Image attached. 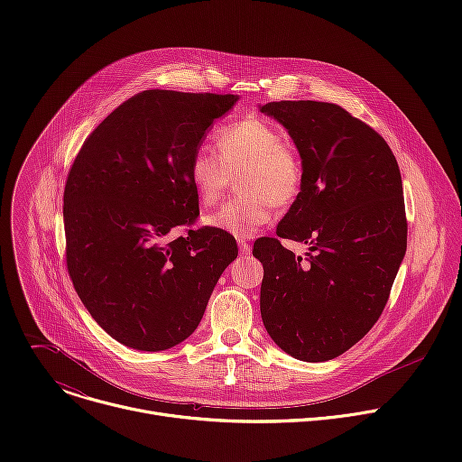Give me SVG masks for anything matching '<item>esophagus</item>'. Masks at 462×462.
Returning <instances> with one entry per match:
<instances>
[{"label": "esophagus", "mask_w": 462, "mask_h": 462, "mask_svg": "<svg viewBox=\"0 0 462 462\" xmlns=\"http://www.w3.org/2000/svg\"><path fill=\"white\" fill-rule=\"evenodd\" d=\"M237 245H239V252H241L243 255H248V254H250V250H252V248H250V245H248L246 241H239Z\"/></svg>", "instance_id": "1"}]
</instances>
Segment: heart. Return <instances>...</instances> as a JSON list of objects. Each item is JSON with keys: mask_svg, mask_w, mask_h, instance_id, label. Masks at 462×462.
I'll list each match as a JSON object with an SVG mask.
<instances>
[{"mask_svg": "<svg viewBox=\"0 0 462 462\" xmlns=\"http://www.w3.org/2000/svg\"><path fill=\"white\" fill-rule=\"evenodd\" d=\"M217 150L201 146L193 152L186 173L195 195L203 205L216 203L237 173V186L245 193L208 214L205 225L232 237H252L271 221L274 205H291L298 197L301 162L285 144L280 127L259 116L225 125Z\"/></svg>", "mask_w": 462, "mask_h": 462, "instance_id": "heart-1", "label": "heart"}]
</instances>
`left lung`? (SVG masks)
I'll use <instances>...</instances> for the list:
<instances>
[{
  "label": "left lung",
  "mask_w": 462,
  "mask_h": 462,
  "mask_svg": "<svg viewBox=\"0 0 462 462\" xmlns=\"http://www.w3.org/2000/svg\"><path fill=\"white\" fill-rule=\"evenodd\" d=\"M301 157V189L276 234L309 245L307 261L276 237L263 263L261 318L287 355L333 360L380 318L408 246L401 170L387 143L344 107L282 100L259 107Z\"/></svg>",
  "instance_id": "obj_1"
}]
</instances>
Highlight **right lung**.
<instances>
[{
    "label": "right lung",
    "mask_w": 462,
    "mask_h": 462,
    "mask_svg": "<svg viewBox=\"0 0 462 462\" xmlns=\"http://www.w3.org/2000/svg\"><path fill=\"white\" fill-rule=\"evenodd\" d=\"M237 95L143 91L84 143L63 191L65 257L75 291L104 331L164 351L199 325L237 245L214 228L170 237L199 216L193 152Z\"/></svg>",
    "instance_id": "1"
}]
</instances>
